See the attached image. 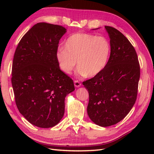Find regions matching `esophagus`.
<instances>
[{
  "mask_svg": "<svg viewBox=\"0 0 154 154\" xmlns=\"http://www.w3.org/2000/svg\"><path fill=\"white\" fill-rule=\"evenodd\" d=\"M74 85L75 87H79L81 86V83L79 81H74Z\"/></svg>",
  "mask_w": 154,
  "mask_h": 154,
  "instance_id": "1",
  "label": "esophagus"
}]
</instances>
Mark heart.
<instances>
[{
  "label": "heart",
  "mask_w": 154,
  "mask_h": 154,
  "mask_svg": "<svg viewBox=\"0 0 154 154\" xmlns=\"http://www.w3.org/2000/svg\"><path fill=\"white\" fill-rule=\"evenodd\" d=\"M110 55L109 40L101 35L77 33L70 35L56 53L59 66L69 75L77 63L78 74L89 77L96 76L106 67Z\"/></svg>",
  "instance_id": "b5f03b06"
}]
</instances>
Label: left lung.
I'll return each mask as SVG.
<instances>
[{
    "label": "left lung",
    "mask_w": 154,
    "mask_h": 154,
    "mask_svg": "<svg viewBox=\"0 0 154 154\" xmlns=\"http://www.w3.org/2000/svg\"><path fill=\"white\" fill-rule=\"evenodd\" d=\"M110 55L99 75L83 81L89 101L87 113L97 125L106 127L124 119L135 104L140 68L138 55L129 40L116 28L105 26Z\"/></svg>",
    "instance_id": "8db88e82"
}]
</instances>
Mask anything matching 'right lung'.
<instances>
[{"label":"right lung","instance_id":"obj_1","mask_svg":"<svg viewBox=\"0 0 154 154\" xmlns=\"http://www.w3.org/2000/svg\"><path fill=\"white\" fill-rule=\"evenodd\" d=\"M66 29L40 22L20 41L12 62V85L19 112L33 125H56L65 112V98L75 90L73 81L62 71L56 60Z\"/></svg>","mask_w":154,"mask_h":154}]
</instances>
